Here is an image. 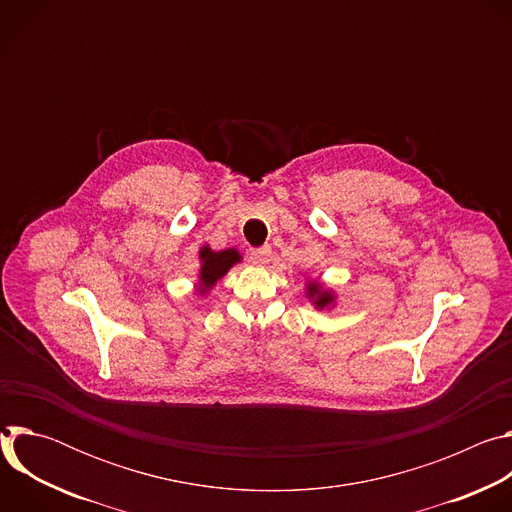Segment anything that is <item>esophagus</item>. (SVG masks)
<instances>
[{"label": "esophagus", "mask_w": 512, "mask_h": 512, "mask_svg": "<svg viewBox=\"0 0 512 512\" xmlns=\"http://www.w3.org/2000/svg\"><path fill=\"white\" fill-rule=\"evenodd\" d=\"M269 257H271V247H269V245H265V247L253 249L249 259H251V263H253V265H265V263L269 261Z\"/></svg>", "instance_id": "1"}]
</instances>
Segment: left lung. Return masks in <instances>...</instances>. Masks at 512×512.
Wrapping results in <instances>:
<instances>
[{"label": "left lung", "instance_id": "obj_1", "mask_svg": "<svg viewBox=\"0 0 512 512\" xmlns=\"http://www.w3.org/2000/svg\"><path fill=\"white\" fill-rule=\"evenodd\" d=\"M306 296L314 302V306H316L318 310H324V308H328V306L334 304V291L324 289L322 283H318V281H308V285H306Z\"/></svg>", "mask_w": 512, "mask_h": 512}]
</instances>
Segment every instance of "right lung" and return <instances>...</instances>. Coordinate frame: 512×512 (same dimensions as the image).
I'll return each mask as SVG.
<instances>
[{
    "label": "right lung",
    "mask_w": 512,
    "mask_h": 512,
    "mask_svg": "<svg viewBox=\"0 0 512 512\" xmlns=\"http://www.w3.org/2000/svg\"><path fill=\"white\" fill-rule=\"evenodd\" d=\"M200 275H198V294H206V291L216 285V281L227 271L241 261V255L237 249H225V251H212L208 245L200 249Z\"/></svg>",
    "instance_id": "obj_1"
}]
</instances>
